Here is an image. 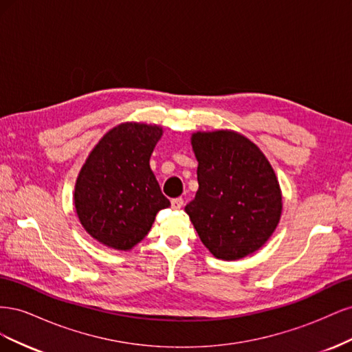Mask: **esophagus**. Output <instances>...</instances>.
<instances>
[{"label":"esophagus","mask_w":352,"mask_h":352,"mask_svg":"<svg viewBox=\"0 0 352 352\" xmlns=\"http://www.w3.org/2000/svg\"><path fill=\"white\" fill-rule=\"evenodd\" d=\"M184 207V198H173L172 199V208H175V210H179V208H182Z\"/></svg>","instance_id":"esophagus-1"}]
</instances>
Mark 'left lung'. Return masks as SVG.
I'll use <instances>...</instances> for the list:
<instances>
[{
    "label": "left lung",
    "instance_id": "1",
    "mask_svg": "<svg viewBox=\"0 0 352 352\" xmlns=\"http://www.w3.org/2000/svg\"><path fill=\"white\" fill-rule=\"evenodd\" d=\"M198 190L185 207L202 243L221 260H238L265 243L278 226L282 195L264 154L230 131L194 133Z\"/></svg>",
    "mask_w": 352,
    "mask_h": 352
}]
</instances>
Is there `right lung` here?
<instances>
[{
  "instance_id": "1",
  "label": "right lung",
  "mask_w": 352,
  "mask_h": 352,
  "mask_svg": "<svg viewBox=\"0 0 352 352\" xmlns=\"http://www.w3.org/2000/svg\"><path fill=\"white\" fill-rule=\"evenodd\" d=\"M163 131L158 126L123 123L105 133L83 164L74 207L82 226L110 248L127 251L150 232L162 194L150 157Z\"/></svg>"
}]
</instances>
